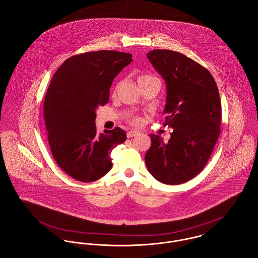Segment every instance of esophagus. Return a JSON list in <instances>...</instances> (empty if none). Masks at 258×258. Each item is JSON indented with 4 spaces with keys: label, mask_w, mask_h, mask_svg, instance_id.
<instances>
[{
    "label": "esophagus",
    "mask_w": 258,
    "mask_h": 258,
    "mask_svg": "<svg viewBox=\"0 0 258 258\" xmlns=\"http://www.w3.org/2000/svg\"><path fill=\"white\" fill-rule=\"evenodd\" d=\"M138 134H139L138 131H134V130L132 131V130H131V131H129V132L127 133V137H128V138H132V137H134V136H137Z\"/></svg>",
    "instance_id": "34e87169"
}]
</instances>
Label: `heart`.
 <instances>
[{
    "label": "heart",
    "mask_w": 258,
    "mask_h": 258,
    "mask_svg": "<svg viewBox=\"0 0 258 258\" xmlns=\"http://www.w3.org/2000/svg\"><path fill=\"white\" fill-rule=\"evenodd\" d=\"M154 82L160 84V80L158 79V77H156L153 74L144 73V74H139V76H138V83H139L140 87L150 84V83H154ZM127 120L130 124H132L134 126H139L142 122V119L136 115H131Z\"/></svg>",
    "instance_id": "heart-1"
}]
</instances>
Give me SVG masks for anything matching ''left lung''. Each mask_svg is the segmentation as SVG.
I'll return each instance as SVG.
<instances>
[{
	"mask_svg": "<svg viewBox=\"0 0 258 258\" xmlns=\"http://www.w3.org/2000/svg\"><path fill=\"white\" fill-rule=\"evenodd\" d=\"M147 57L167 83L168 115L164 126L174 130L168 143L158 135H150L145 163L160 183L183 184L202 172L219 139V89L206 68L181 52L154 49Z\"/></svg>",
	"mask_w": 258,
	"mask_h": 258,
	"instance_id": "8db88e82",
	"label": "left lung"
}]
</instances>
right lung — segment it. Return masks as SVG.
I'll return each mask as SVG.
<instances>
[{
	"label": "right lung",
	"instance_id": "add662e5",
	"mask_svg": "<svg viewBox=\"0 0 258 258\" xmlns=\"http://www.w3.org/2000/svg\"><path fill=\"white\" fill-rule=\"evenodd\" d=\"M116 50L79 53L68 58L53 75L43 103L47 140L59 168L79 182H94L112 168L110 154L125 142L119 127L98 134L96 109L109 101L115 76L132 61Z\"/></svg>",
	"mask_w": 258,
	"mask_h": 258
}]
</instances>
